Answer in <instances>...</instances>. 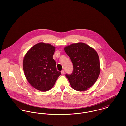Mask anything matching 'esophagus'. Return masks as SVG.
<instances>
[{
  "mask_svg": "<svg viewBox=\"0 0 126 126\" xmlns=\"http://www.w3.org/2000/svg\"><path fill=\"white\" fill-rule=\"evenodd\" d=\"M61 75H64V73H65V71H64V70H62L61 71Z\"/></svg>",
  "mask_w": 126,
  "mask_h": 126,
  "instance_id": "1",
  "label": "esophagus"
}]
</instances>
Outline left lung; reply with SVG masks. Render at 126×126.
<instances>
[{
	"label": "left lung",
	"instance_id": "obj_1",
	"mask_svg": "<svg viewBox=\"0 0 126 126\" xmlns=\"http://www.w3.org/2000/svg\"><path fill=\"white\" fill-rule=\"evenodd\" d=\"M64 49L73 65L72 74L66 75L71 87L78 91L87 90L96 82L100 75L98 54L94 48L83 42L73 43Z\"/></svg>",
	"mask_w": 126,
	"mask_h": 126
}]
</instances>
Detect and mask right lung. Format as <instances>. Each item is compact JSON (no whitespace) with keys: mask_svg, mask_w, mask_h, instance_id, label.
<instances>
[{"mask_svg":"<svg viewBox=\"0 0 126 126\" xmlns=\"http://www.w3.org/2000/svg\"><path fill=\"white\" fill-rule=\"evenodd\" d=\"M55 47L49 43L40 42L34 45L26 53L23 69L29 84L37 90L45 92L51 89L61 75L57 70L53 59Z\"/></svg>","mask_w":126,"mask_h":126,"instance_id":"right-lung-1","label":"right lung"}]
</instances>
